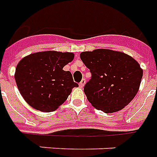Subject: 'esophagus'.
Masks as SVG:
<instances>
[{
	"label": "esophagus",
	"instance_id": "1",
	"mask_svg": "<svg viewBox=\"0 0 157 157\" xmlns=\"http://www.w3.org/2000/svg\"><path fill=\"white\" fill-rule=\"evenodd\" d=\"M85 83H86V81H85V78H83L82 80H81V82L79 83V87L83 88L84 86V84H85Z\"/></svg>",
	"mask_w": 157,
	"mask_h": 157
}]
</instances>
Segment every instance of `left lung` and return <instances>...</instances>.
<instances>
[{
	"label": "left lung",
	"mask_w": 157,
	"mask_h": 157,
	"mask_svg": "<svg viewBox=\"0 0 157 157\" xmlns=\"http://www.w3.org/2000/svg\"><path fill=\"white\" fill-rule=\"evenodd\" d=\"M80 58L91 78L84 91L91 105L105 113L118 112L137 94L143 70L133 57L107 49L84 52Z\"/></svg>",
	"instance_id": "obj_1"
}]
</instances>
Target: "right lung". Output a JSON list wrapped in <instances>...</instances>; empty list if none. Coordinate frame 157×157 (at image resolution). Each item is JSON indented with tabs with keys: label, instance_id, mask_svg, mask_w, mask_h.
Masks as SVG:
<instances>
[{
	"label": "right lung",
	"instance_id": "1",
	"mask_svg": "<svg viewBox=\"0 0 157 157\" xmlns=\"http://www.w3.org/2000/svg\"><path fill=\"white\" fill-rule=\"evenodd\" d=\"M74 58L72 52L54 51L33 53L20 61L15 80L20 94L33 108L44 112L56 111L78 84L72 73L63 69Z\"/></svg>",
	"mask_w": 157,
	"mask_h": 157
}]
</instances>
